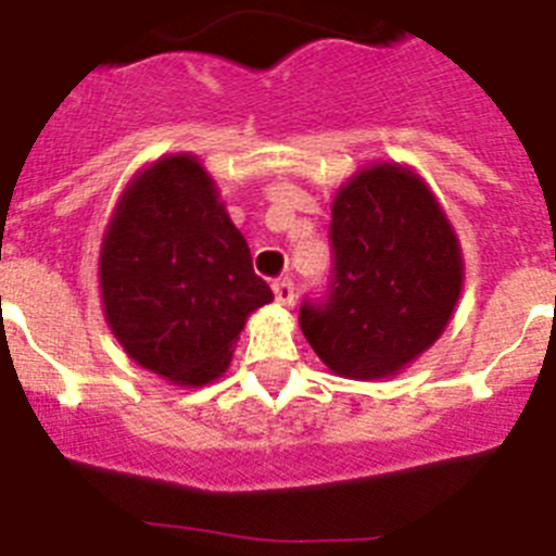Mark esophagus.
I'll use <instances>...</instances> for the list:
<instances>
[{"instance_id":"obj_1","label":"esophagus","mask_w":556,"mask_h":556,"mask_svg":"<svg viewBox=\"0 0 556 556\" xmlns=\"http://www.w3.org/2000/svg\"><path fill=\"white\" fill-rule=\"evenodd\" d=\"M273 292H275V301H278V306H283V308L294 306V283L292 281H275Z\"/></svg>"}]
</instances>
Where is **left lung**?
<instances>
[{
    "instance_id": "left-lung-1",
    "label": "left lung",
    "mask_w": 556,
    "mask_h": 556,
    "mask_svg": "<svg viewBox=\"0 0 556 556\" xmlns=\"http://www.w3.org/2000/svg\"><path fill=\"white\" fill-rule=\"evenodd\" d=\"M333 287L301 328L333 376L395 378L448 328L465 283L462 244L434 189L409 164L372 161L331 203Z\"/></svg>"
}]
</instances>
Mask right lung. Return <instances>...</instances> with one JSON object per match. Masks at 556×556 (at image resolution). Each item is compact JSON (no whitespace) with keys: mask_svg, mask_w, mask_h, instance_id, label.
<instances>
[{"mask_svg":"<svg viewBox=\"0 0 556 556\" xmlns=\"http://www.w3.org/2000/svg\"><path fill=\"white\" fill-rule=\"evenodd\" d=\"M97 278L122 351L175 387L217 381L250 314L273 303L217 180L191 152L161 155L127 180Z\"/></svg>","mask_w":556,"mask_h":556,"instance_id":"1","label":"right lung"}]
</instances>
